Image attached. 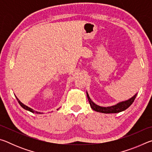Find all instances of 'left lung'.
Returning <instances> with one entry per match:
<instances>
[{"label": "left lung", "instance_id": "8db88e82", "mask_svg": "<svg viewBox=\"0 0 152 152\" xmlns=\"http://www.w3.org/2000/svg\"><path fill=\"white\" fill-rule=\"evenodd\" d=\"M137 93H136L134 96H133L132 98H130V99H129L128 100L119 102L115 105H112V106L109 107H102L95 104L94 102L92 101L91 98H90L88 92L86 91L87 98H88L91 109L96 112L106 113V114H108V113H117L126 110L128 107H129L132 104L136 96H137Z\"/></svg>", "mask_w": 152, "mask_h": 152}]
</instances>
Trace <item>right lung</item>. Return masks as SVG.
Returning a JSON list of instances; mask_svg holds the SVG:
<instances>
[{
	"label": "right lung",
	"mask_w": 152,
	"mask_h": 152,
	"mask_svg": "<svg viewBox=\"0 0 152 152\" xmlns=\"http://www.w3.org/2000/svg\"><path fill=\"white\" fill-rule=\"evenodd\" d=\"M15 97H16V99H17V101H18V102H19V104L20 105V106H21L24 109H25V110H29V111H30V112H31V113H37V114H43V113H41V112H37V111H35V110H33V109H31V108H30V107H27V106H26V105L25 104H24L23 103H22L21 102H20V101H19V99H18V98L15 96Z\"/></svg>",
	"instance_id": "obj_1"
}]
</instances>
